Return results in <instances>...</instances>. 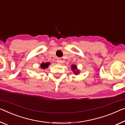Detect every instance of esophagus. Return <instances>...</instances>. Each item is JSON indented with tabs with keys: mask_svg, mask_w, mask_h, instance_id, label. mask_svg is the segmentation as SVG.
<instances>
[{
	"mask_svg": "<svg viewBox=\"0 0 125 125\" xmlns=\"http://www.w3.org/2000/svg\"><path fill=\"white\" fill-rule=\"evenodd\" d=\"M57 62L58 63V64H61V63H62V61L60 60V59H58V60L57 61Z\"/></svg>",
	"mask_w": 125,
	"mask_h": 125,
	"instance_id": "34e87169",
	"label": "esophagus"
}]
</instances>
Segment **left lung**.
Here are the masks:
<instances>
[{
  "label": "left lung",
  "instance_id": "obj_1",
  "mask_svg": "<svg viewBox=\"0 0 125 125\" xmlns=\"http://www.w3.org/2000/svg\"><path fill=\"white\" fill-rule=\"evenodd\" d=\"M71 70H72L73 73H74L75 75L78 74L80 72V71L77 69V67L76 66V65L72 64V66H71Z\"/></svg>",
  "mask_w": 125,
  "mask_h": 125
}]
</instances>
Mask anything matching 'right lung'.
<instances>
[{"label":"right lung","mask_w":125,"mask_h":125,"mask_svg":"<svg viewBox=\"0 0 125 125\" xmlns=\"http://www.w3.org/2000/svg\"><path fill=\"white\" fill-rule=\"evenodd\" d=\"M51 63L49 62H46V63H42L41 64V68L43 69V70H45V68H47L49 66V65Z\"/></svg>","instance_id":"obj_1"}]
</instances>
